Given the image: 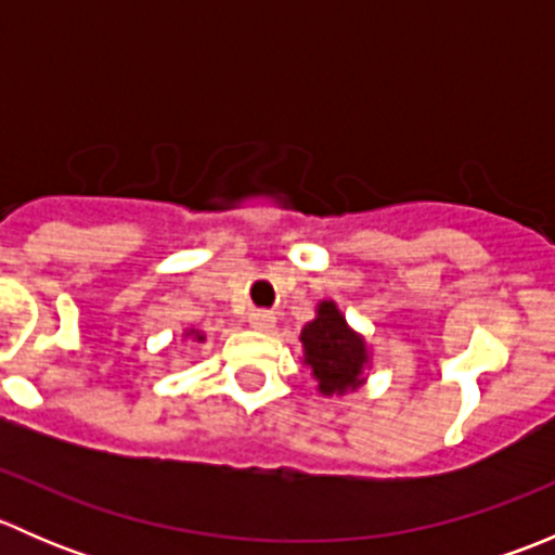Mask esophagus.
Returning a JSON list of instances; mask_svg holds the SVG:
<instances>
[{
	"label": "esophagus",
	"mask_w": 555,
	"mask_h": 555,
	"mask_svg": "<svg viewBox=\"0 0 555 555\" xmlns=\"http://www.w3.org/2000/svg\"><path fill=\"white\" fill-rule=\"evenodd\" d=\"M249 324H251V327H257V330H268L273 324V317L268 311H251L249 313Z\"/></svg>",
	"instance_id": "1"
}]
</instances>
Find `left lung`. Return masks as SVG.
Masks as SVG:
<instances>
[{
  "instance_id": "1",
  "label": "left lung",
  "mask_w": 555,
  "mask_h": 555,
  "mask_svg": "<svg viewBox=\"0 0 555 555\" xmlns=\"http://www.w3.org/2000/svg\"><path fill=\"white\" fill-rule=\"evenodd\" d=\"M306 346V362L319 378V391L354 389L365 367L367 354L360 335L346 327V319L335 311L333 304L319 306V317L300 333Z\"/></svg>"
}]
</instances>
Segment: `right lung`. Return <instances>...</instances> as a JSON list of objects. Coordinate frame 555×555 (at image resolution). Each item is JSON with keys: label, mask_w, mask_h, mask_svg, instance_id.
I'll use <instances>...</instances> for the list:
<instances>
[{"label": "right lung", "mask_w": 555, "mask_h": 555, "mask_svg": "<svg viewBox=\"0 0 555 555\" xmlns=\"http://www.w3.org/2000/svg\"><path fill=\"white\" fill-rule=\"evenodd\" d=\"M198 338H201V335H198Z\"/></svg>", "instance_id": "add662e5"}]
</instances>
